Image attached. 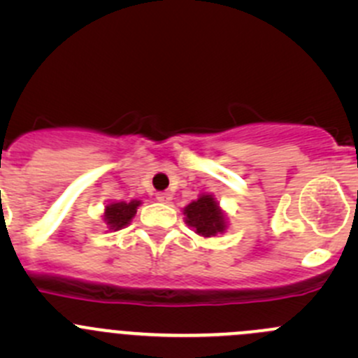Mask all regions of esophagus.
<instances>
[{"label":"esophagus","instance_id":"1","mask_svg":"<svg viewBox=\"0 0 358 358\" xmlns=\"http://www.w3.org/2000/svg\"><path fill=\"white\" fill-rule=\"evenodd\" d=\"M156 199L159 202H169V201H171V194H169V192H157Z\"/></svg>","mask_w":358,"mask_h":358}]
</instances>
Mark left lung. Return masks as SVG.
I'll list each match as a JSON object with an SVG mask.
<instances>
[{
  "mask_svg": "<svg viewBox=\"0 0 358 358\" xmlns=\"http://www.w3.org/2000/svg\"><path fill=\"white\" fill-rule=\"evenodd\" d=\"M187 223L197 230L199 236L209 237L225 230V218L211 196H201L185 208Z\"/></svg>",
  "mask_w": 358,
  "mask_h": 358,
  "instance_id": "left-lung-1",
  "label": "left lung"
}]
</instances>
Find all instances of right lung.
Segmentation results:
<instances>
[{
	"label": "right lung",
	"instance_id": "add662e5",
	"mask_svg": "<svg viewBox=\"0 0 358 358\" xmlns=\"http://www.w3.org/2000/svg\"><path fill=\"white\" fill-rule=\"evenodd\" d=\"M138 201L131 202H114L106 208V222L112 230H119L129 223V220L135 216Z\"/></svg>",
	"mask_w": 358,
	"mask_h": 358
}]
</instances>
